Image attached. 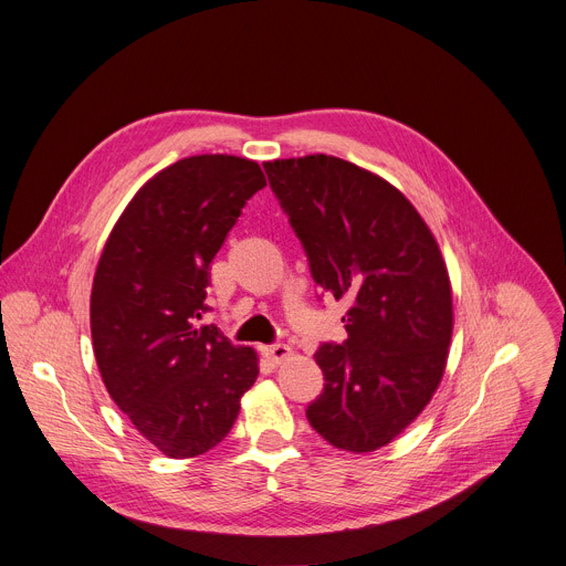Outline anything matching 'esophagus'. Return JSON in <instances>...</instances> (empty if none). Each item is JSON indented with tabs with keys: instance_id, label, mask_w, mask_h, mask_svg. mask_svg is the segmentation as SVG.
<instances>
[{
	"instance_id": "34e87169",
	"label": "esophagus",
	"mask_w": 566,
	"mask_h": 566,
	"mask_svg": "<svg viewBox=\"0 0 566 566\" xmlns=\"http://www.w3.org/2000/svg\"><path fill=\"white\" fill-rule=\"evenodd\" d=\"M263 354H265V358H270L274 365H279V363H283L285 358L292 356V349H290L287 344H270V346H265Z\"/></svg>"
}]
</instances>
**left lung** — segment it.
Returning a JSON list of instances; mask_svg holds the SVG:
<instances>
[{
  "label": "left lung",
  "instance_id": "obj_1",
  "mask_svg": "<svg viewBox=\"0 0 566 566\" xmlns=\"http://www.w3.org/2000/svg\"><path fill=\"white\" fill-rule=\"evenodd\" d=\"M265 171L315 283L352 303L342 317L349 337L315 354L326 385L306 417L335 449L376 451L444 376L453 298L442 251L403 192L369 169L313 154Z\"/></svg>",
  "mask_w": 566,
  "mask_h": 566
}]
</instances>
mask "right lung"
Masks as SVG:
<instances>
[{
  "instance_id": "obj_1",
  "label": "right lung",
  "mask_w": 566,
  "mask_h": 566,
  "mask_svg": "<svg viewBox=\"0 0 566 566\" xmlns=\"http://www.w3.org/2000/svg\"><path fill=\"white\" fill-rule=\"evenodd\" d=\"M265 174L255 160L203 154L151 177L115 222L93 281L91 333L117 408L167 458H195L233 428L258 378L251 346L195 326L210 263Z\"/></svg>"
}]
</instances>
